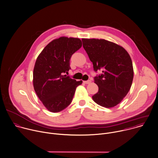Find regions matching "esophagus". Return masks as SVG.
<instances>
[{"label": "esophagus", "mask_w": 158, "mask_h": 158, "mask_svg": "<svg viewBox=\"0 0 158 158\" xmlns=\"http://www.w3.org/2000/svg\"><path fill=\"white\" fill-rule=\"evenodd\" d=\"M83 83L85 84H89L91 83V80H87V81H83Z\"/></svg>", "instance_id": "esophagus-1"}]
</instances>
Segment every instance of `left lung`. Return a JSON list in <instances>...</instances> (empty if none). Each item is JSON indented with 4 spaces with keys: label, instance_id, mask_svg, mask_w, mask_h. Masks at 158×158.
I'll list each match as a JSON object with an SVG mask.
<instances>
[{
    "label": "left lung",
    "instance_id": "obj_1",
    "mask_svg": "<svg viewBox=\"0 0 158 158\" xmlns=\"http://www.w3.org/2000/svg\"><path fill=\"white\" fill-rule=\"evenodd\" d=\"M81 40L94 71L102 70V74L94 77L99 90L92 96L93 101L106 108L117 106L132 84L133 68L130 55L123 47L103 39Z\"/></svg>",
    "mask_w": 158,
    "mask_h": 158
}]
</instances>
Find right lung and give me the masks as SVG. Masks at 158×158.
I'll list each match as a JSON object with an SVG mask.
<instances>
[{
  "label": "right lung",
  "instance_id": "1",
  "mask_svg": "<svg viewBox=\"0 0 158 158\" xmlns=\"http://www.w3.org/2000/svg\"><path fill=\"white\" fill-rule=\"evenodd\" d=\"M82 46L79 38L60 37L50 42L40 54L33 70L35 91L45 107L58 112L72 102L76 88L82 81L64 73L70 69L72 56Z\"/></svg>",
  "mask_w": 158,
  "mask_h": 158
}]
</instances>
